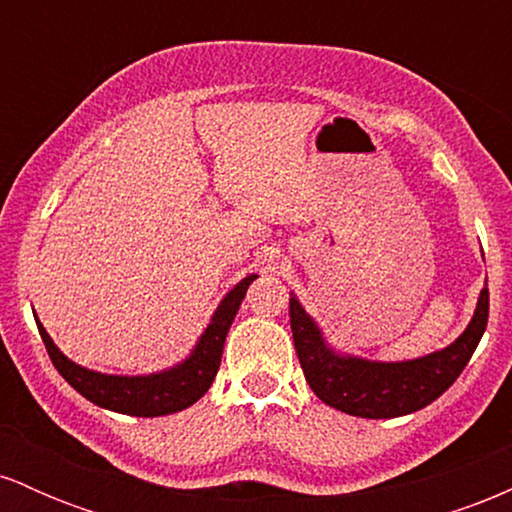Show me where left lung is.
I'll return each instance as SVG.
<instances>
[{
	"label": "left lung",
	"instance_id": "8db88e82",
	"mask_svg": "<svg viewBox=\"0 0 512 512\" xmlns=\"http://www.w3.org/2000/svg\"><path fill=\"white\" fill-rule=\"evenodd\" d=\"M289 315L305 380L322 402L361 419H395L424 409L460 378L489 322V289L481 291L477 313L455 344L404 363L334 354L296 298H291Z\"/></svg>",
	"mask_w": 512,
	"mask_h": 512
}]
</instances>
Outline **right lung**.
<instances>
[{"label": "right lung", "mask_w": 512, "mask_h": 512, "mask_svg": "<svg viewBox=\"0 0 512 512\" xmlns=\"http://www.w3.org/2000/svg\"><path fill=\"white\" fill-rule=\"evenodd\" d=\"M255 274L245 276L243 281L223 298L219 310L211 317V325L204 330L195 351L190 358L180 363V366L163 370L154 375H137V378H127V375H103L93 373L76 366L67 356L52 344L50 334L38 322V332L43 337L45 349H48L52 366L60 370V375L74 387L79 395H84L88 402L98 404V407L120 411L129 416H166L175 411L187 409L195 404L204 392L209 390L216 378V370L221 366L223 342H226L228 327H231L233 317H236L240 301L245 298L250 281Z\"/></svg>", "instance_id": "1"}]
</instances>
